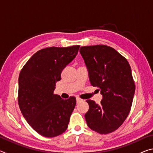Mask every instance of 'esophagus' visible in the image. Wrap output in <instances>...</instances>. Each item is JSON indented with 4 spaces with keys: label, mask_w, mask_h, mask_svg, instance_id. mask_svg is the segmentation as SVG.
Masks as SVG:
<instances>
[{
    "label": "esophagus",
    "mask_w": 153,
    "mask_h": 153,
    "mask_svg": "<svg viewBox=\"0 0 153 153\" xmlns=\"http://www.w3.org/2000/svg\"><path fill=\"white\" fill-rule=\"evenodd\" d=\"M81 101H82V99H81V98H79V97H76V102H77V103H78V102H81Z\"/></svg>",
    "instance_id": "esophagus-1"
}]
</instances>
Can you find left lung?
<instances>
[{
    "mask_svg": "<svg viewBox=\"0 0 153 153\" xmlns=\"http://www.w3.org/2000/svg\"><path fill=\"white\" fill-rule=\"evenodd\" d=\"M90 84L99 88L102 99L98 105L87 100L89 109L85 114L88 126L97 132H113L128 117L135 92L131 67L126 58L106 45L82 46Z\"/></svg>",
    "mask_w": 153,
    "mask_h": 153,
    "instance_id": "8db88e82",
    "label": "left lung"
}]
</instances>
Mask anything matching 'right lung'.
<instances>
[{
  "label": "right lung",
  "instance_id": "obj_1",
  "mask_svg": "<svg viewBox=\"0 0 153 153\" xmlns=\"http://www.w3.org/2000/svg\"><path fill=\"white\" fill-rule=\"evenodd\" d=\"M79 47H48L38 51L20 72V110L29 125L43 136H57L68 127L76 98L64 100L53 92L62 71L76 57Z\"/></svg>",
  "mask_w": 153,
  "mask_h": 153
}]
</instances>
